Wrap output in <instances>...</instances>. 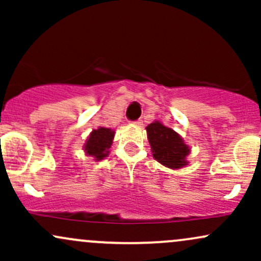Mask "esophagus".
Segmentation results:
<instances>
[{
    "label": "esophagus",
    "mask_w": 261,
    "mask_h": 261,
    "mask_svg": "<svg viewBox=\"0 0 261 261\" xmlns=\"http://www.w3.org/2000/svg\"><path fill=\"white\" fill-rule=\"evenodd\" d=\"M135 125H137V126H141L142 125V119H137V120L134 121Z\"/></svg>",
    "instance_id": "1"
}]
</instances>
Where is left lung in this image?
Instances as JSON below:
<instances>
[{
    "mask_svg": "<svg viewBox=\"0 0 261 261\" xmlns=\"http://www.w3.org/2000/svg\"><path fill=\"white\" fill-rule=\"evenodd\" d=\"M146 130L155 160L173 169L187 166L185 157L189 154V147L174 130L158 121L149 124Z\"/></svg>",
    "mask_w": 261,
    "mask_h": 261,
    "instance_id": "1",
    "label": "left lung"
}]
</instances>
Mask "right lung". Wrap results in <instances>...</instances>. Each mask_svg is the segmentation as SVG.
<instances>
[{
  "label": "right lung",
  "instance_id": "right-lung-1",
  "mask_svg": "<svg viewBox=\"0 0 261 261\" xmlns=\"http://www.w3.org/2000/svg\"><path fill=\"white\" fill-rule=\"evenodd\" d=\"M113 139L114 131L110 128L99 127L98 130H93L85 146L87 154L93 155L97 161L103 160L112 146Z\"/></svg>",
  "mask_w": 261,
  "mask_h": 261
}]
</instances>
